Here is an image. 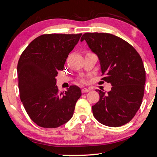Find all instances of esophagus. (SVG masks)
Segmentation results:
<instances>
[{
	"label": "esophagus",
	"instance_id": "1",
	"mask_svg": "<svg viewBox=\"0 0 157 157\" xmlns=\"http://www.w3.org/2000/svg\"><path fill=\"white\" fill-rule=\"evenodd\" d=\"M90 91V90L88 89L87 88H83L82 89V93H88Z\"/></svg>",
	"mask_w": 157,
	"mask_h": 157
}]
</instances>
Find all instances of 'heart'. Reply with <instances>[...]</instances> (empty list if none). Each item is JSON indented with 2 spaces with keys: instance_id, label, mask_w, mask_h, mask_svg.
Masks as SVG:
<instances>
[{
  "instance_id": "1",
  "label": "heart",
  "mask_w": 157,
  "mask_h": 157,
  "mask_svg": "<svg viewBox=\"0 0 157 157\" xmlns=\"http://www.w3.org/2000/svg\"><path fill=\"white\" fill-rule=\"evenodd\" d=\"M81 82H84L85 81H84V79H81Z\"/></svg>"
}]
</instances>
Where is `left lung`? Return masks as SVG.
Instances as JSON below:
<instances>
[{"mask_svg": "<svg viewBox=\"0 0 157 157\" xmlns=\"http://www.w3.org/2000/svg\"><path fill=\"white\" fill-rule=\"evenodd\" d=\"M85 40L99 59L102 78L111 84L107 93L99 91L100 100L92 106L93 114L109 127L125 124L134 118L144 95L145 71L141 57L131 45L109 33H85Z\"/></svg>", "mask_w": 157, "mask_h": 157, "instance_id": "left-lung-1", "label": "left lung"}]
</instances>
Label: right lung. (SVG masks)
<instances>
[{
    "instance_id": "add662e5",
    "label": "right lung",
    "mask_w": 157,
    "mask_h": 157,
    "mask_svg": "<svg viewBox=\"0 0 157 157\" xmlns=\"http://www.w3.org/2000/svg\"><path fill=\"white\" fill-rule=\"evenodd\" d=\"M82 34H43L34 39L21 54L17 66L20 98L26 112L37 125L56 128L72 118L79 87L59 92L58 71L63 70L68 54Z\"/></svg>"
}]
</instances>
